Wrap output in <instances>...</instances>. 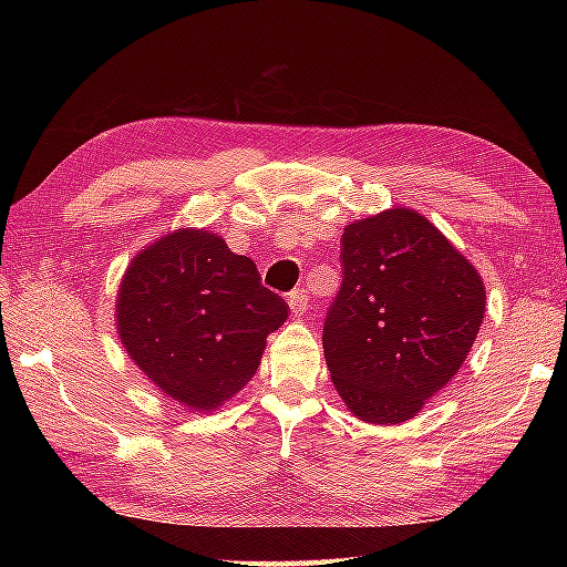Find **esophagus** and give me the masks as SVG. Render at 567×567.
I'll use <instances>...</instances> for the list:
<instances>
[{
  "mask_svg": "<svg viewBox=\"0 0 567 567\" xmlns=\"http://www.w3.org/2000/svg\"><path fill=\"white\" fill-rule=\"evenodd\" d=\"M287 305H290L292 315L295 317H305L307 309H309V302H307V292L299 287V290H292L290 295H287Z\"/></svg>",
  "mask_w": 567,
  "mask_h": 567,
  "instance_id": "1",
  "label": "esophagus"
}]
</instances>
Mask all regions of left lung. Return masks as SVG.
Listing matches in <instances>:
<instances>
[{"label": "left lung", "mask_w": 567, "mask_h": 567, "mask_svg": "<svg viewBox=\"0 0 567 567\" xmlns=\"http://www.w3.org/2000/svg\"><path fill=\"white\" fill-rule=\"evenodd\" d=\"M343 280L323 321L336 390L368 424H402L451 382L485 317V285L412 209L348 224Z\"/></svg>", "instance_id": "1"}]
</instances>
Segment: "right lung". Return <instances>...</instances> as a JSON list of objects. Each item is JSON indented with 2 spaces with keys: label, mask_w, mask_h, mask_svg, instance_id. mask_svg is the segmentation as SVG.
<instances>
[{
  "label": "right lung",
  "mask_w": 567,
  "mask_h": 567,
  "mask_svg": "<svg viewBox=\"0 0 567 567\" xmlns=\"http://www.w3.org/2000/svg\"><path fill=\"white\" fill-rule=\"evenodd\" d=\"M256 262L207 231H175L128 265L118 336L153 384L189 409L219 406L256 375L268 333L287 319Z\"/></svg>",
  "instance_id": "1"
}]
</instances>
